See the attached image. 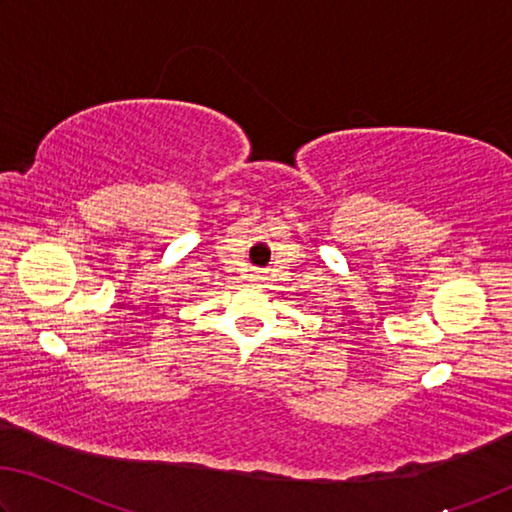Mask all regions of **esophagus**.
<instances>
[{
    "instance_id": "1",
    "label": "esophagus",
    "mask_w": 512,
    "mask_h": 512,
    "mask_svg": "<svg viewBox=\"0 0 512 512\" xmlns=\"http://www.w3.org/2000/svg\"><path fill=\"white\" fill-rule=\"evenodd\" d=\"M253 280H255V282H259V280H264V276H262V273H259V271H257V273H255V276H253Z\"/></svg>"
}]
</instances>
